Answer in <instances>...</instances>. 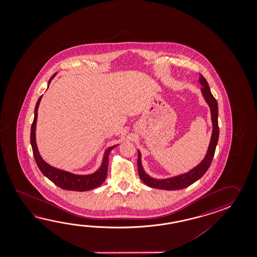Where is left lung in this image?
I'll return each instance as SVG.
<instances>
[{"label":"left lung","instance_id":"obj_1","mask_svg":"<svg viewBox=\"0 0 257 257\" xmlns=\"http://www.w3.org/2000/svg\"><path fill=\"white\" fill-rule=\"evenodd\" d=\"M199 82L202 84L203 96L205 97L206 102L208 103L210 111H211V119H212V126H213V131H212V136H211V141L209 143L208 153L206 157L204 158L202 162L195 167L194 169L191 170L190 172L184 174V175H178L173 178L169 179H164V180H157L150 177L149 175L144 172L142 168V161H141V153L138 152V172L140 178L142 179V182L147 185L150 187L157 188V189H164V190H177V189H183L186 188L187 186H190L196 181L200 179L205 173L208 171L212 159L216 151V146L218 144V134H219V128H218V103L217 100L215 99L212 93L210 92V89L208 87V83L207 80L204 78L202 74L199 76Z\"/></svg>","mask_w":257,"mask_h":257}]
</instances>
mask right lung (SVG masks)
Wrapping results in <instances>:
<instances>
[{"mask_svg":"<svg viewBox=\"0 0 257 257\" xmlns=\"http://www.w3.org/2000/svg\"><path fill=\"white\" fill-rule=\"evenodd\" d=\"M56 73H54L49 80V84L51 80L54 78ZM42 95L39 97L36 107H35V116H34L33 123L31 126V133H30V142L33 150L34 158L36 160V163L39 166V170L46 177H48L49 180L53 182L56 186H59L65 190H72V191H88L93 189L97 186H101V184L105 180L106 174H107V167H108V156L112 149L116 146H112L108 148L104 153L103 163L101 164V167L95 173L92 175H73L69 172L57 169L49 164H47L41 156L39 155V150L36 143V124L38 118V109H39V103L41 101Z\"/></svg>","mask_w":257,"mask_h":257,"instance_id":"obj_1","label":"right lung"}]
</instances>
